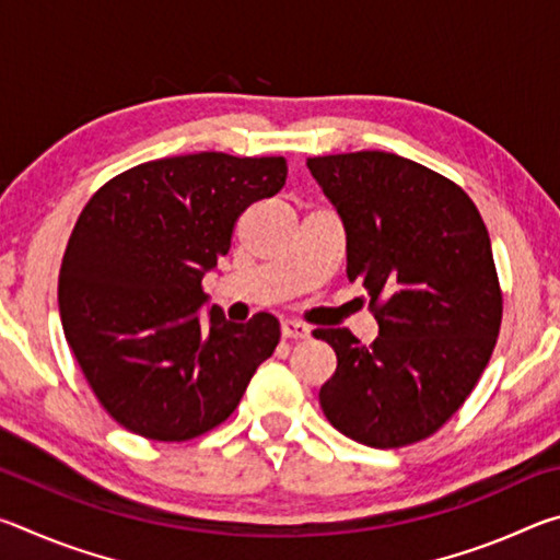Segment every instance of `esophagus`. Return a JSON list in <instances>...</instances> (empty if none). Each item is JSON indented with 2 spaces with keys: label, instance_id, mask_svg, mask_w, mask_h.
Wrapping results in <instances>:
<instances>
[{
  "label": "esophagus",
  "instance_id": "esophagus-1",
  "mask_svg": "<svg viewBox=\"0 0 560 560\" xmlns=\"http://www.w3.org/2000/svg\"><path fill=\"white\" fill-rule=\"evenodd\" d=\"M281 336L287 340H303L311 336V330H308V326L299 324V320L287 318V320H281Z\"/></svg>",
  "mask_w": 560,
  "mask_h": 560
}]
</instances>
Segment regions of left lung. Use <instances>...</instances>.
Returning a JSON list of instances; mask_svg holds the SVG:
<instances>
[{
	"label": "left lung",
	"instance_id": "left-lung-1",
	"mask_svg": "<svg viewBox=\"0 0 560 560\" xmlns=\"http://www.w3.org/2000/svg\"><path fill=\"white\" fill-rule=\"evenodd\" d=\"M346 226L348 281L371 296L381 328L363 346L348 328L314 336L338 365L324 415L375 450L438 432L485 373L501 328V289L477 205L434 170L383 150L308 158Z\"/></svg>",
	"mask_w": 560,
	"mask_h": 560
}]
</instances>
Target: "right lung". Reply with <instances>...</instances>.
Listing matches in <instances>:
<instances>
[{"label":"right lung","instance_id":"1","mask_svg":"<svg viewBox=\"0 0 560 560\" xmlns=\"http://www.w3.org/2000/svg\"><path fill=\"white\" fill-rule=\"evenodd\" d=\"M283 158L195 153L108 179L75 222L59 273L69 346L98 402L122 428L185 442L230 417L277 348L271 314L232 324L202 279L232 246L246 207L287 183Z\"/></svg>","mask_w":560,"mask_h":560}]
</instances>
